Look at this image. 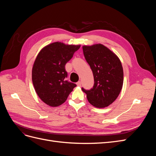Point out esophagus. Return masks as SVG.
<instances>
[{
    "label": "esophagus",
    "mask_w": 156,
    "mask_h": 156,
    "mask_svg": "<svg viewBox=\"0 0 156 156\" xmlns=\"http://www.w3.org/2000/svg\"><path fill=\"white\" fill-rule=\"evenodd\" d=\"M77 85L78 87H81V81H78V82L77 83Z\"/></svg>",
    "instance_id": "34e87169"
}]
</instances>
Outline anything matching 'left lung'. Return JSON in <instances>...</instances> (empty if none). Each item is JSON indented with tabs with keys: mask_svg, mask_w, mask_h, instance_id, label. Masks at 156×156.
Returning <instances> with one entry per match:
<instances>
[{
	"mask_svg": "<svg viewBox=\"0 0 156 156\" xmlns=\"http://www.w3.org/2000/svg\"><path fill=\"white\" fill-rule=\"evenodd\" d=\"M83 54L90 65L94 84L89 90L82 88L87 100L97 108L108 107L119 96L123 86L124 72L119 58L101 44L83 46Z\"/></svg>",
	"mask_w": 156,
	"mask_h": 156,
	"instance_id": "obj_1",
	"label": "left lung"
}]
</instances>
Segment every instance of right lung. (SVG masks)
Returning a JSON list of instances; mask_svg holds the SVG:
<instances>
[{"label":"right lung","mask_w":156,"mask_h":156,"mask_svg":"<svg viewBox=\"0 0 156 156\" xmlns=\"http://www.w3.org/2000/svg\"><path fill=\"white\" fill-rule=\"evenodd\" d=\"M80 47L56 41L44 47L37 55L32 80L36 94L45 104L51 107L62 105L77 86L66 80L65 65Z\"/></svg>","instance_id":"add662e5"}]
</instances>
